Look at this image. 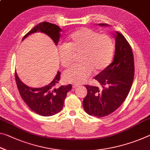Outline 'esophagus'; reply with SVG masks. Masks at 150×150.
<instances>
[{"mask_svg":"<svg viewBox=\"0 0 150 150\" xmlns=\"http://www.w3.org/2000/svg\"><path fill=\"white\" fill-rule=\"evenodd\" d=\"M78 87H79V85H78V84H73V88H77Z\"/></svg>","mask_w":150,"mask_h":150,"instance_id":"esophagus-1","label":"esophagus"}]
</instances>
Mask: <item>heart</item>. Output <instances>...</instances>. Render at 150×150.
Returning <instances> with one entry per match:
<instances>
[{
  "instance_id": "b5f03b06",
  "label": "heart",
  "mask_w": 150,
  "mask_h": 150,
  "mask_svg": "<svg viewBox=\"0 0 150 150\" xmlns=\"http://www.w3.org/2000/svg\"><path fill=\"white\" fill-rule=\"evenodd\" d=\"M58 53L63 67L72 65L75 56L79 55V65L65 71L66 83H81L93 71L99 73L110 65L114 53V43L110 36L100 34L89 28H81L69 37L67 44L59 47Z\"/></svg>"
}]
</instances>
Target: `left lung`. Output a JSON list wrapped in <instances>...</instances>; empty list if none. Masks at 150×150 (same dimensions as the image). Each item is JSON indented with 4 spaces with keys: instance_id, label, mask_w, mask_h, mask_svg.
<instances>
[{
    "instance_id": "left-lung-1",
    "label": "left lung",
    "mask_w": 150,
    "mask_h": 150,
    "mask_svg": "<svg viewBox=\"0 0 150 150\" xmlns=\"http://www.w3.org/2000/svg\"><path fill=\"white\" fill-rule=\"evenodd\" d=\"M108 26L107 24H99ZM115 50L113 62L95 77L101 85L99 87L85 85L87 94L83 101L85 112L102 117L112 113L126 99L134 81V54L129 42L122 34L115 35Z\"/></svg>"
}]
</instances>
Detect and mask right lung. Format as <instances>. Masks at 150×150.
<instances>
[{
    "mask_svg": "<svg viewBox=\"0 0 150 150\" xmlns=\"http://www.w3.org/2000/svg\"><path fill=\"white\" fill-rule=\"evenodd\" d=\"M38 31L47 34L53 39L56 45L58 43L60 33L62 31L57 25L48 22L38 24L24 36L23 40L28 35ZM15 81L21 97L32 111L42 116H51L62 110L67 93L71 90L72 86L61 85L59 83L61 73L58 71L53 81L41 88H33L23 83L15 71Z\"/></svg>",
    "mask_w": 150,
    "mask_h": 150,
    "instance_id": "1",
    "label": "right lung"
}]
</instances>
